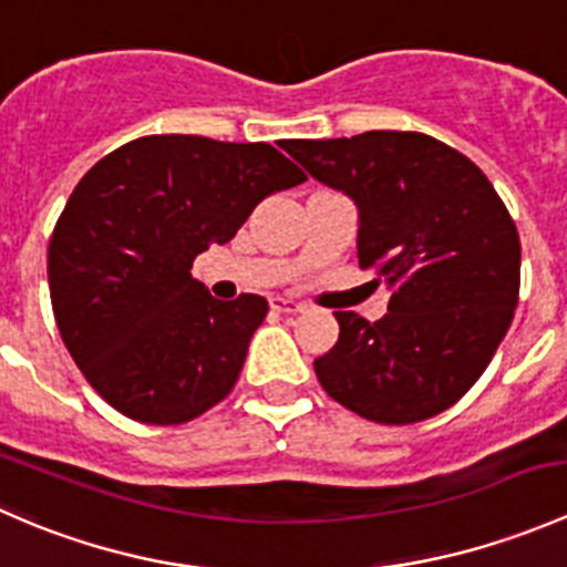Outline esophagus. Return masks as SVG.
Here are the masks:
<instances>
[{
  "label": "esophagus",
  "instance_id": "esophagus-1",
  "mask_svg": "<svg viewBox=\"0 0 567 567\" xmlns=\"http://www.w3.org/2000/svg\"><path fill=\"white\" fill-rule=\"evenodd\" d=\"M271 310L282 312V316H299V312H305V305H299L293 299H285V296H274Z\"/></svg>",
  "mask_w": 567,
  "mask_h": 567
}]
</instances>
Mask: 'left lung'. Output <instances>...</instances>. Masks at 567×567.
Instances as JSON below:
<instances>
[{"instance_id":"left-lung-1","label":"left lung","mask_w":567,"mask_h":567,"mask_svg":"<svg viewBox=\"0 0 567 567\" xmlns=\"http://www.w3.org/2000/svg\"><path fill=\"white\" fill-rule=\"evenodd\" d=\"M285 151L359 208V268L392 290L370 323L334 312L340 340L316 359L329 398L379 425L455 405L513 323L522 285L516 221L463 153L416 131L290 140Z\"/></svg>"}]
</instances>
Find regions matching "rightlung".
Returning <instances> with one entry per match:
<instances>
[{
	"mask_svg": "<svg viewBox=\"0 0 567 567\" xmlns=\"http://www.w3.org/2000/svg\"><path fill=\"white\" fill-rule=\"evenodd\" d=\"M305 181L266 142L156 134L76 183L49 241L51 307L73 362L112 409L183 425L233 392L268 301H219L188 271L262 197Z\"/></svg>",
	"mask_w": 567,
	"mask_h": 567,
	"instance_id": "1",
	"label": "right lung"
}]
</instances>
